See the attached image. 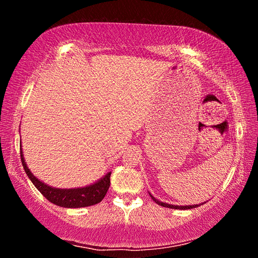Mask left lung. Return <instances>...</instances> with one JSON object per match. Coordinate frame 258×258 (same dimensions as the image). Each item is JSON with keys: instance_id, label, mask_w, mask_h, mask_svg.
I'll use <instances>...</instances> for the list:
<instances>
[{"instance_id": "1", "label": "left lung", "mask_w": 258, "mask_h": 258, "mask_svg": "<svg viewBox=\"0 0 258 258\" xmlns=\"http://www.w3.org/2000/svg\"><path fill=\"white\" fill-rule=\"evenodd\" d=\"M149 195H150L151 199L154 200V202H155L156 204H158V205H160V206H163V207H167V208H172V209H191V208H196V207L200 206V205H203V204H199V205H186V206H177V205L166 204V203L160 202V200H158L157 198H155L154 196H152V195L150 194V192H149Z\"/></svg>"}]
</instances>
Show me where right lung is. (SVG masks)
I'll list each match as a JSON object with an SVG mask.
<instances>
[{"mask_svg":"<svg viewBox=\"0 0 258 258\" xmlns=\"http://www.w3.org/2000/svg\"><path fill=\"white\" fill-rule=\"evenodd\" d=\"M21 147V142H20ZM20 158L23 163L24 169L29 180L33 182V184L36 186V189L44 196V197L56 206L64 207V208H81L92 206L101 202L104 198L107 191L110 186V175L111 172L107 173L106 175L99 178L97 182L92 184L83 186V187H73V189H59V187H53L46 183L42 182L41 180L34 175L27 167L26 160L24 158L23 149L20 148Z\"/></svg>","mask_w":258,"mask_h":258,"instance_id":"1","label":"right lung"}]
</instances>
